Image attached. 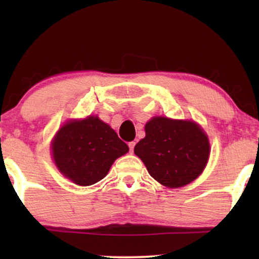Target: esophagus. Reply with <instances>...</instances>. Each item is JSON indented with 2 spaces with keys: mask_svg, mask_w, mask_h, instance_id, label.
I'll return each instance as SVG.
<instances>
[{
  "mask_svg": "<svg viewBox=\"0 0 259 259\" xmlns=\"http://www.w3.org/2000/svg\"><path fill=\"white\" fill-rule=\"evenodd\" d=\"M134 146H136V141H131V143H128V147L131 152H133Z\"/></svg>",
  "mask_w": 259,
  "mask_h": 259,
  "instance_id": "1",
  "label": "esophagus"
}]
</instances>
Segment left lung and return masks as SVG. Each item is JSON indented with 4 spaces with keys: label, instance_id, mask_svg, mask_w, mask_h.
Listing matches in <instances>:
<instances>
[{
    "label": "left lung",
    "instance_id": "obj_1",
    "mask_svg": "<svg viewBox=\"0 0 259 259\" xmlns=\"http://www.w3.org/2000/svg\"><path fill=\"white\" fill-rule=\"evenodd\" d=\"M145 132L146 137L136 145L134 153L157 182L180 187L203 172L210 144L196 122L158 116L146 123Z\"/></svg>",
    "mask_w": 259,
    "mask_h": 259
}]
</instances>
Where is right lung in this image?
Wrapping results in <instances>:
<instances>
[{"label": "right lung", "instance_id": "1", "mask_svg": "<svg viewBox=\"0 0 259 259\" xmlns=\"http://www.w3.org/2000/svg\"><path fill=\"white\" fill-rule=\"evenodd\" d=\"M53 157L60 172L80 186L100 182L128 146L98 116L69 121L53 141Z\"/></svg>", "mask_w": 259, "mask_h": 259}]
</instances>
